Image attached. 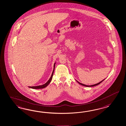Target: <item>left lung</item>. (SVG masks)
Segmentation results:
<instances>
[{
	"label": "left lung",
	"instance_id": "obj_1",
	"mask_svg": "<svg viewBox=\"0 0 126 126\" xmlns=\"http://www.w3.org/2000/svg\"><path fill=\"white\" fill-rule=\"evenodd\" d=\"M104 80H103L102 81H100V82L98 83L97 84H94V85H91V86H88V85H85V84H82V83H81L79 82V81H77L79 84L80 85H82V86H86V87H92V86H97V85H99V84H100L102 82V81H103L104 80Z\"/></svg>",
	"mask_w": 126,
	"mask_h": 126
}]
</instances>
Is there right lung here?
<instances>
[{"mask_svg": "<svg viewBox=\"0 0 126 126\" xmlns=\"http://www.w3.org/2000/svg\"><path fill=\"white\" fill-rule=\"evenodd\" d=\"M55 63H54V69H53L52 73V74H51V76H50V78L48 80V81H47L46 83H45V84H44L43 85H41V86H29V87L31 88H32V89H41V88H44L47 87V86L49 84V83L50 82V81H51V79H52V76H53V73H54V68H55Z\"/></svg>", "mask_w": 126, "mask_h": 126, "instance_id": "1", "label": "right lung"}]
</instances>
